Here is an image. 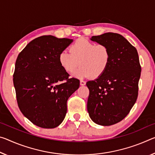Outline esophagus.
<instances>
[{
    "label": "esophagus",
    "mask_w": 155,
    "mask_h": 155,
    "mask_svg": "<svg viewBox=\"0 0 155 155\" xmlns=\"http://www.w3.org/2000/svg\"><path fill=\"white\" fill-rule=\"evenodd\" d=\"M85 84H86V82H85V81H83V80L80 81V85H85Z\"/></svg>",
    "instance_id": "1"
}]
</instances>
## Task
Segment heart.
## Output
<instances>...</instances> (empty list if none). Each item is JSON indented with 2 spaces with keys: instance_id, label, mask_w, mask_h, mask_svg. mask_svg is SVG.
<instances>
[{
  "instance_id": "b5f03b06",
  "label": "heart",
  "mask_w": 155,
  "mask_h": 155,
  "mask_svg": "<svg viewBox=\"0 0 155 155\" xmlns=\"http://www.w3.org/2000/svg\"><path fill=\"white\" fill-rule=\"evenodd\" d=\"M70 52L60 53L58 60L61 67L68 73H72L81 66L74 76L78 78L102 76L108 67L111 54L108 46L96 43L85 38H78L70 47Z\"/></svg>"
}]
</instances>
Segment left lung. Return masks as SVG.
<instances>
[{
	"mask_svg": "<svg viewBox=\"0 0 155 155\" xmlns=\"http://www.w3.org/2000/svg\"><path fill=\"white\" fill-rule=\"evenodd\" d=\"M91 40L108 46L111 58L104 74L86 83L87 112L96 124L108 126L122 121L134 105L141 68L137 49L121 34L107 32Z\"/></svg>",
	"mask_w": 155,
	"mask_h": 155,
	"instance_id": "1",
	"label": "left lung"
}]
</instances>
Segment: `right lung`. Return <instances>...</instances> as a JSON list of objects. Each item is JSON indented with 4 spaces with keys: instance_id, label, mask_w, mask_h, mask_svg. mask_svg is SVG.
<instances>
[{
    "instance_id": "add662e5",
    "label": "right lung",
    "mask_w": 155,
    "mask_h": 155,
    "mask_svg": "<svg viewBox=\"0 0 155 155\" xmlns=\"http://www.w3.org/2000/svg\"><path fill=\"white\" fill-rule=\"evenodd\" d=\"M72 41L40 36L17 57L13 75L17 103L24 116L38 127L59 126L67 113L68 99L79 87V80L69 78L58 60L60 53Z\"/></svg>"
}]
</instances>
